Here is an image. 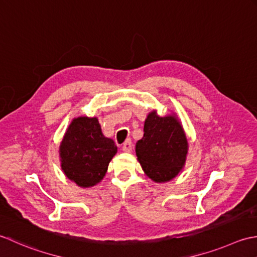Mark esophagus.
<instances>
[{"label":"esophagus","mask_w":257,"mask_h":257,"mask_svg":"<svg viewBox=\"0 0 257 257\" xmlns=\"http://www.w3.org/2000/svg\"><path fill=\"white\" fill-rule=\"evenodd\" d=\"M132 148H133V144H132V141H131V140H126L122 145V150L124 152H127V153L132 152Z\"/></svg>","instance_id":"esophagus-1"}]
</instances>
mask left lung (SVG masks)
I'll return each instance as SVG.
<instances>
[{
    "mask_svg": "<svg viewBox=\"0 0 257 257\" xmlns=\"http://www.w3.org/2000/svg\"><path fill=\"white\" fill-rule=\"evenodd\" d=\"M187 140L174 116L161 117L155 111L148 115L144 135L135 146L138 160L150 179L167 182L179 174L185 163Z\"/></svg>",
    "mask_w": 257,
    "mask_h": 257,
    "instance_id": "left-lung-1",
    "label": "left lung"
}]
</instances>
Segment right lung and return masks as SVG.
I'll return each instance as SVG.
<instances>
[{
	"label": "right lung",
	"instance_id": "right-lung-1",
	"mask_svg": "<svg viewBox=\"0 0 257 257\" xmlns=\"http://www.w3.org/2000/svg\"><path fill=\"white\" fill-rule=\"evenodd\" d=\"M116 151L114 141L103 135L96 117H77L60 145L62 170L78 186H93L105 176Z\"/></svg>",
	"mask_w": 257,
	"mask_h": 257
}]
</instances>
